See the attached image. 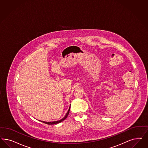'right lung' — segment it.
<instances>
[{
  "label": "right lung",
  "mask_w": 148,
  "mask_h": 148,
  "mask_svg": "<svg viewBox=\"0 0 148 148\" xmlns=\"http://www.w3.org/2000/svg\"><path fill=\"white\" fill-rule=\"evenodd\" d=\"M70 108H71V104H70V107H69V109H68V112H66V115L64 116V117H63V118H62L61 120H60L56 121H52V122H45V121H40H40H41V122L45 123H46V124H47V125H54V124H57V123H60V122H62L63 121H64V120L66 119V117L68 116V114H69V113Z\"/></svg>",
  "instance_id": "add662e5"
}]
</instances>
